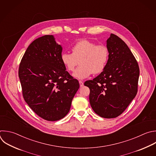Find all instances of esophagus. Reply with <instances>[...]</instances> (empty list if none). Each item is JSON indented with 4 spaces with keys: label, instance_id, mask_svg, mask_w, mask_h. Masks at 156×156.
<instances>
[{
    "label": "esophagus",
    "instance_id": "esophagus-1",
    "mask_svg": "<svg viewBox=\"0 0 156 156\" xmlns=\"http://www.w3.org/2000/svg\"><path fill=\"white\" fill-rule=\"evenodd\" d=\"M79 83H80V87H83L84 86V84H83V82L82 81H79Z\"/></svg>",
    "mask_w": 156,
    "mask_h": 156
}]
</instances>
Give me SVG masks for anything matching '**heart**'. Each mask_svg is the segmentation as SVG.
<instances>
[{
  "label": "heart",
  "instance_id": "1",
  "mask_svg": "<svg viewBox=\"0 0 156 156\" xmlns=\"http://www.w3.org/2000/svg\"><path fill=\"white\" fill-rule=\"evenodd\" d=\"M72 54L63 53L61 60L66 69L73 72L80 61V66L73 73L78 79H84L92 73L98 74L105 70L109 59V51L104 44L81 40L71 48Z\"/></svg>",
  "mask_w": 156,
  "mask_h": 156
}]
</instances>
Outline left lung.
Segmentation results:
<instances>
[{
	"label": "left lung",
	"instance_id": "left-lung-1",
	"mask_svg": "<svg viewBox=\"0 0 156 156\" xmlns=\"http://www.w3.org/2000/svg\"><path fill=\"white\" fill-rule=\"evenodd\" d=\"M109 59L99 75L84 83L90 89L89 102L94 112L104 118L121 115L138 91L140 69L126 43L112 34L107 40Z\"/></svg>",
	"mask_w": 156,
	"mask_h": 156
}]
</instances>
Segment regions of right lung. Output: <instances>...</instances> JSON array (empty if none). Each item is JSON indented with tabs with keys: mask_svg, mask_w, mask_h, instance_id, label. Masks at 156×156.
<instances>
[{
	"mask_svg": "<svg viewBox=\"0 0 156 156\" xmlns=\"http://www.w3.org/2000/svg\"><path fill=\"white\" fill-rule=\"evenodd\" d=\"M62 51L53 35H44L30 44L19 67L24 100L38 116L49 121L67 115L80 87L61 62Z\"/></svg>",
	"mask_w": 156,
	"mask_h": 156,
	"instance_id": "1",
	"label": "right lung"
}]
</instances>
